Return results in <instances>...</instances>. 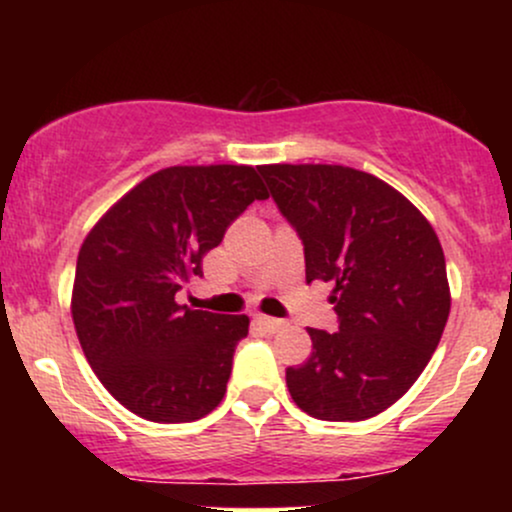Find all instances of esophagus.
Masks as SVG:
<instances>
[{"label": "esophagus", "mask_w": 512, "mask_h": 512, "mask_svg": "<svg viewBox=\"0 0 512 512\" xmlns=\"http://www.w3.org/2000/svg\"><path fill=\"white\" fill-rule=\"evenodd\" d=\"M257 325H262L264 327V330H267V332H279L281 330V327H284L286 325V322L284 320H276V317H267V315H257Z\"/></svg>", "instance_id": "34e87169"}]
</instances>
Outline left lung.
I'll list each match as a JSON object with an SVG mask.
<instances>
[{
    "instance_id": "1",
    "label": "left lung",
    "mask_w": 512,
    "mask_h": 512,
    "mask_svg": "<svg viewBox=\"0 0 512 512\" xmlns=\"http://www.w3.org/2000/svg\"><path fill=\"white\" fill-rule=\"evenodd\" d=\"M296 228L305 281H332L339 332L313 330V354L286 368L293 402L322 421H363L424 373L450 315L445 255L431 223L375 175L346 166H260Z\"/></svg>"
}]
</instances>
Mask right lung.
<instances>
[{"instance_id":"obj_1","label":"right lung","mask_w":512,"mask_h":512,"mask_svg":"<svg viewBox=\"0 0 512 512\" xmlns=\"http://www.w3.org/2000/svg\"><path fill=\"white\" fill-rule=\"evenodd\" d=\"M255 199L252 166H173L139 182L79 250L72 317L93 373L122 407L185 424L219 407L248 315L175 301L202 257Z\"/></svg>"}]
</instances>
